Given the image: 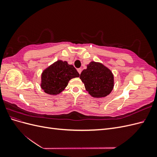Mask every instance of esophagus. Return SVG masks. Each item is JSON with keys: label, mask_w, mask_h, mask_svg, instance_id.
<instances>
[{"label": "esophagus", "mask_w": 157, "mask_h": 157, "mask_svg": "<svg viewBox=\"0 0 157 157\" xmlns=\"http://www.w3.org/2000/svg\"><path fill=\"white\" fill-rule=\"evenodd\" d=\"M77 71H78L79 74H80V73H81V72H82V69H80V68L77 69Z\"/></svg>", "instance_id": "1"}]
</instances>
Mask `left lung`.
Segmentation results:
<instances>
[{
	"label": "left lung",
	"instance_id": "obj_1",
	"mask_svg": "<svg viewBox=\"0 0 157 157\" xmlns=\"http://www.w3.org/2000/svg\"><path fill=\"white\" fill-rule=\"evenodd\" d=\"M86 91L94 98H103L110 94L114 86L111 71L103 65L92 61L80 76Z\"/></svg>",
	"mask_w": 157,
	"mask_h": 157
}]
</instances>
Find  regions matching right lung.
Wrapping results in <instances>:
<instances>
[{
    "label": "right lung",
    "instance_id": "right-lung-1",
    "mask_svg": "<svg viewBox=\"0 0 157 157\" xmlns=\"http://www.w3.org/2000/svg\"><path fill=\"white\" fill-rule=\"evenodd\" d=\"M80 76L77 71L67 61H57L46 69L41 76V88L50 95H57L65 88L71 78Z\"/></svg>",
    "mask_w": 157,
    "mask_h": 157
}]
</instances>
